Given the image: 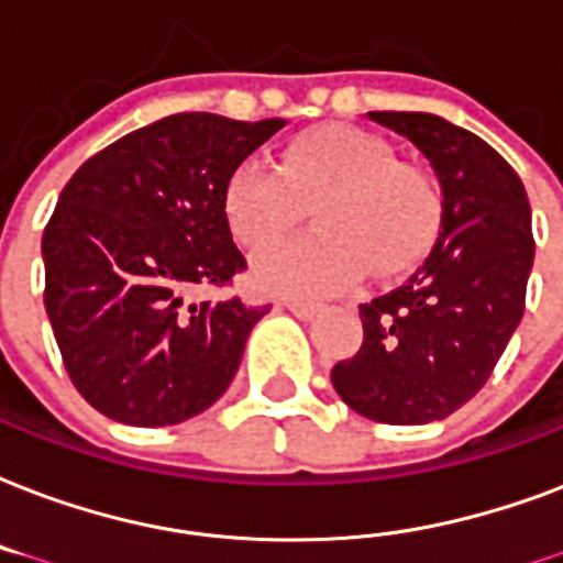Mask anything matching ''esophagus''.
Instances as JSON below:
<instances>
[{"mask_svg":"<svg viewBox=\"0 0 563 563\" xmlns=\"http://www.w3.org/2000/svg\"><path fill=\"white\" fill-rule=\"evenodd\" d=\"M282 305H285L287 311L296 313L299 320H313L317 313L322 311L320 305L317 302H305V299H282Z\"/></svg>","mask_w":563,"mask_h":563,"instance_id":"esophagus-1","label":"esophagus"}]
</instances>
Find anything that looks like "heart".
I'll list each match as a JSON object with an SVG mask.
<instances>
[{
  "label": "heart",
  "instance_id": "b5f03b06",
  "mask_svg": "<svg viewBox=\"0 0 563 563\" xmlns=\"http://www.w3.org/2000/svg\"><path fill=\"white\" fill-rule=\"evenodd\" d=\"M313 205L317 232L273 243L252 258V285L267 294L334 296L367 264L387 273L429 250L440 229V190L399 164L376 134L325 125L287 143L278 167L250 158L234 169L222 211L238 241L264 246Z\"/></svg>",
  "mask_w": 563,
  "mask_h": 563
}]
</instances>
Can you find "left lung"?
Listing matches in <instances>:
<instances>
[{
	"mask_svg": "<svg viewBox=\"0 0 563 563\" xmlns=\"http://www.w3.org/2000/svg\"><path fill=\"white\" fill-rule=\"evenodd\" d=\"M440 181L434 250L402 287L361 305L364 343L334 364L352 411L390 426L443 420L485 387L526 308L534 238L526 187L478 134L420 111H369Z\"/></svg>",
	"mask_w": 563,
	"mask_h": 563,
	"instance_id": "left-lung-1",
	"label": "left lung"
}]
</instances>
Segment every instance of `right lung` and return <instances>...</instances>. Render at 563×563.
<instances>
[{
	"instance_id": "right-lung-1",
	"label": "right lung",
	"mask_w": 563,
	"mask_h": 563,
	"mask_svg": "<svg viewBox=\"0 0 563 563\" xmlns=\"http://www.w3.org/2000/svg\"><path fill=\"white\" fill-rule=\"evenodd\" d=\"M285 120L164 117L85 161L43 232L46 313L73 385L125 426H176L211 408L269 305L187 302L246 267L225 185Z\"/></svg>"
}]
</instances>
